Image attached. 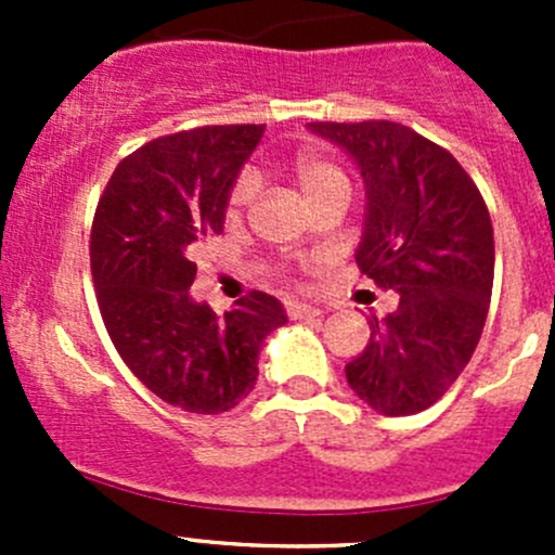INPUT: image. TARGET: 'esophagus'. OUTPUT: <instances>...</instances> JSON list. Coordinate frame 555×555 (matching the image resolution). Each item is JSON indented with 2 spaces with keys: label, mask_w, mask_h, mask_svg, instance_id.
Segmentation results:
<instances>
[{
  "label": "esophagus",
  "mask_w": 555,
  "mask_h": 555,
  "mask_svg": "<svg viewBox=\"0 0 555 555\" xmlns=\"http://www.w3.org/2000/svg\"><path fill=\"white\" fill-rule=\"evenodd\" d=\"M287 313H289V319H313V317H319L322 311H319L317 306H309V304H289Z\"/></svg>",
  "instance_id": "1"
}]
</instances>
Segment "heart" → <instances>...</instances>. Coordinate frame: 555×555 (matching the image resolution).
<instances>
[{
  "label": "heart",
  "mask_w": 555,
  "mask_h": 555,
  "mask_svg": "<svg viewBox=\"0 0 555 555\" xmlns=\"http://www.w3.org/2000/svg\"><path fill=\"white\" fill-rule=\"evenodd\" d=\"M293 171V179L298 182L300 193L317 204L319 198H324L327 193H335V190H349V177L340 169L338 164H333L330 158L317 153H300L298 158L289 166ZM257 195V179L255 173L244 171L242 177L236 179L231 190V198H228V209L231 215H238V211L246 209L251 204V198Z\"/></svg>",
  "instance_id": "b5f03b06"
}]
</instances>
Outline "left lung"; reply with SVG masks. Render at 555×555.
<instances>
[{
  "mask_svg": "<svg viewBox=\"0 0 555 555\" xmlns=\"http://www.w3.org/2000/svg\"><path fill=\"white\" fill-rule=\"evenodd\" d=\"M365 179L357 266L400 306L371 317L346 382L384 416L435 405L467 367L489 313L494 231L486 201L449 150L391 120L309 122Z\"/></svg>",
  "mask_w": 555,
  "mask_h": 555,
  "instance_id": "left-lung-1",
  "label": "left lung"
}]
</instances>
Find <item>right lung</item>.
<instances>
[{
	"label": "right lung",
	"instance_id": "obj_1",
	"mask_svg": "<svg viewBox=\"0 0 555 555\" xmlns=\"http://www.w3.org/2000/svg\"><path fill=\"white\" fill-rule=\"evenodd\" d=\"M266 126H204L160 137L117 164L91 228L104 327L133 376L169 405L222 413L257 382V354L287 322L251 289L233 311L190 298L193 249L222 233L228 198Z\"/></svg>",
	"mask_w": 555,
	"mask_h": 555
}]
</instances>
